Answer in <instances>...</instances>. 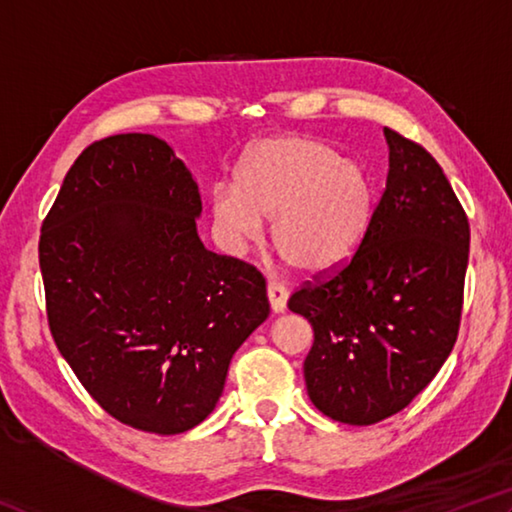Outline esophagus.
<instances>
[{
	"label": "esophagus",
	"instance_id": "esophagus-1",
	"mask_svg": "<svg viewBox=\"0 0 512 512\" xmlns=\"http://www.w3.org/2000/svg\"><path fill=\"white\" fill-rule=\"evenodd\" d=\"M266 296H268V302H271L273 314H282V311L287 309L289 291L284 289L282 284H277V282H268V284H266Z\"/></svg>",
	"mask_w": 512,
	"mask_h": 512
}]
</instances>
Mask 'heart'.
<instances>
[{"label":"heart","mask_w":512,"mask_h":512,"mask_svg":"<svg viewBox=\"0 0 512 512\" xmlns=\"http://www.w3.org/2000/svg\"><path fill=\"white\" fill-rule=\"evenodd\" d=\"M363 171L311 137H275L253 146L235 187H216L212 216L223 241L241 248L271 219L277 253L307 273L339 266L359 246L370 221Z\"/></svg>","instance_id":"b5f03b06"}]
</instances>
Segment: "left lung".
Segmentation results:
<instances>
[{"label": "left lung", "instance_id": "obj_1", "mask_svg": "<svg viewBox=\"0 0 512 512\" xmlns=\"http://www.w3.org/2000/svg\"><path fill=\"white\" fill-rule=\"evenodd\" d=\"M388 176L359 250L289 298L314 327L309 400L343 424L391 418L436 377L463 309L470 223L440 164L384 128Z\"/></svg>", "mask_w": 512, "mask_h": 512}]
</instances>
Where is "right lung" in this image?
Masks as SVG:
<instances>
[{"instance_id": "add662e5", "label": "right lung", "mask_w": 512, "mask_h": 512, "mask_svg": "<svg viewBox=\"0 0 512 512\" xmlns=\"http://www.w3.org/2000/svg\"><path fill=\"white\" fill-rule=\"evenodd\" d=\"M201 194L155 135L85 149L40 235L51 336L85 391L128 427L201 424L232 354L268 318L255 266L203 246Z\"/></svg>"}]
</instances>
